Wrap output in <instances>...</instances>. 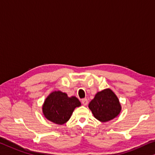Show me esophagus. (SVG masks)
Here are the masks:
<instances>
[{"label": "esophagus", "mask_w": 155, "mask_h": 155, "mask_svg": "<svg viewBox=\"0 0 155 155\" xmlns=\"http://www.w3.org/2000/svg\"><path fill=\"white\" fill-rule=\"evenodd\" d=\"M82 103L83 104V105H87L88 103H89V101H88V100L87 98H84L82 100Z\"/></svg>", "instance_id": "34e87169"}]
</instances>
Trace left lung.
<instances>
[{
	"label": "left lung",
	"mask_w": 155,
	"mask_h": 155,
	"mask_svg": "<svg viewBox=\"0 0 155 155\" xmlns=\"http://www.w3.org/2000/svg\"><path fill=\"white\" fill-rule=\"evenodd\" d=\"M89 108L94 117L102 123L117 117L121 111L118 97L110 89L97 92L89 102Z\"/></svg>",
	"instance_id": "1"
}]
</instances>
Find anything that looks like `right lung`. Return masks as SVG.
Wrapping results in <instances>:
<instances>
[{
	"label": "right lung",
	"mask_w": 155,
	"mask_h": 155,
	"mask_svg": "<svg viewBox=\"0 0 155 155\" xmlns=\"http://www.w3.org/2000/svg\"><path fill=\"white\" fill-rule=\"evenodd\" d=\"M80 106L81 102L76 97H68L66 93L54 91L45 100L42 111L47 120L63 125L69 120L74 109Z\"/></svg>",
	"instance_id": "right-lung-1"
}]
</instances>
